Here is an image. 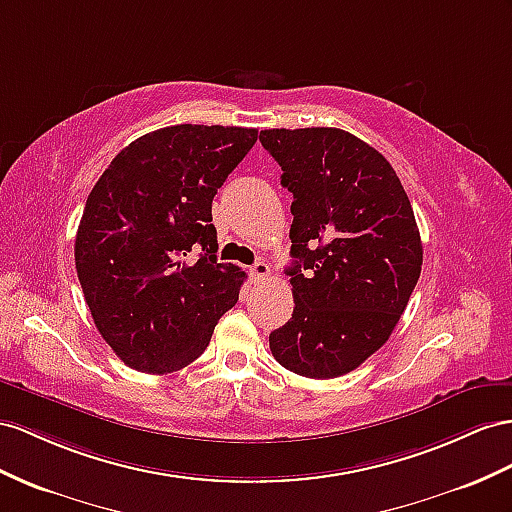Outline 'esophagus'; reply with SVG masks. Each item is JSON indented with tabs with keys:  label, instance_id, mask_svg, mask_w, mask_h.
<instances>
[{
	"label": "esophagus",
	"instance_id": "esophagus-1",
	"mask_svg": "<svg viewBox=\"0 0 512 512\" xmlns=\"http://www.w3.org/2000/svg\"><path fill=\"white\" fill-rule=\"evenodd\" d=\"M268 274H270V268L266 261H257L255 266H251V277L255 283H264L268 279Z\"/></svg>",
	"mask_w": 512,
	"mask_h": 512
}]
</instances>
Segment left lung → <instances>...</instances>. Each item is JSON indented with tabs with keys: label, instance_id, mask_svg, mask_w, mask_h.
<instances>
[{
	"label": "left lung",
	"instance_id": "left-lung-1",
	"mask_svg": "<svg viewBox=\"0 0 512 512\" xmlns=\"http://www.w3.org/2000/svg\"><path fill=\"white\" fill-rule=\"evenodd\" d=\"M259 140L294 194V313L270 333L272 357L337 378L387 342L415 290L424 251L413 207L385 157L344 129H264Z\"/></svg>",
	"mask_w": 512,
	"mask_h": 512
}]
</instances>
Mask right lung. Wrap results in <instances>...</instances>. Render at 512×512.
<instances>
[{"mask_svg":"<svg viewBox=\"0 0 512 512\" xmlns=\"http://www.w3.org/2000/svg\"><path fill=\"white\" fill-rule=\"evenodd\" d=\"M255 142L248 127L155 129L116 155L88 194L77 277L97 331L129 368H186L238 303L246 272L218 264L212 201Z\"/></svg>","mask_w":512,"mask_h":512,"instance_id":"right-lung-1","label":"right lung"}]
</instances>
